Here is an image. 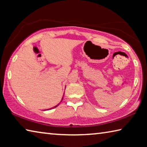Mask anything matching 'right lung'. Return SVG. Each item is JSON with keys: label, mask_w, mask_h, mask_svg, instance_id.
I'll list each match as a JSON object with an SVG mask.
<instances>
[{"label": "right lung", "mask_w": 147, "mask_h": 147, "mask_svg": "<svg viewBox=\"0 0 147 147\" xmlns=\"http://www.w3.org/2000/svg\"><path fill=\"white\" fill-rule=\"evenodd\" d=\"M63 97H62V99H61V102H62V100H63ZM59 104H60V103H59L57 105H56V106H54V107H51V108H50V109H48L47 110H49V109H54V108H55V107H57L58 106H59ZM46 109H45V111Z\"/></svg>", "instance_id": "add662e5"}]
</instances>
